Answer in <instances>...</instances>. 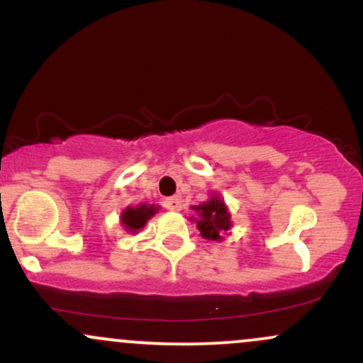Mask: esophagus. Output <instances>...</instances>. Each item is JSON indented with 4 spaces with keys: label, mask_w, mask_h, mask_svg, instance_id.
Masks as SVG:
<instances>
[{
    "label": "esophagus",
    "mask_w": 363,
    "mask_h": 363,
    "mask_svg": "<svg viewBox=\"0 0 363 363\" xmlns=\"http://www.w3.org/2000/svg\"><path fill=\"white\" fill-rule=\"evenodd\" d=\"M164 208H167L170 211H179L182 208V199L179 196H172V198L164 199Z\"/></svg>",
    "instance_id": "esophagus-1"
}]
</instances>
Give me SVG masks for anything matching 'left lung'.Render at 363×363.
Wrapping results in <instances>:
<instances>
[{"mask_svg": "<svg viewBox=\"0 0 363 363\" xmlns=\"http://www.w3.org/2000/svg\"><path fill=\"white\" fill-rule=\"evenodd\" d=\"M194 210L199 213V220H196V225L205 239H222L220 234L230 228V215L220 198H211L210 201L194 206Z\"/></svg>", "mask_w": 363, "mask_h": 363, "instance_id": "left-lung-1", "label": "left lung"}]
</instances>
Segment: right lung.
Segmentation results:
<instances>
[{"instance_id":"obj_1","label":"right lung","mask_w":363,"mask_h":363,"mask_svg":"<svg viewBox=\"0 0 363 363\" xmlns=\"http://www.w3.org/2000/svg\"><path fill=\"white\" fill-rule=\"evenodd\" d=\"M155 211H157L155 206H147V205H140L136 208H126V210L123 211L124 227L131 232L140 230L141 227H145L147 220L155 215Z\"/></svg>"}]
</instances>
